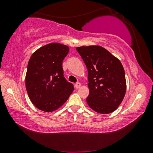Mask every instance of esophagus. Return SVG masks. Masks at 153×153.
<instances>
[{
  "instance_id": "obj_1",
  "label": "esophagus",
  "mask_w": 153,
  "mask_h": 153,
  "mask_svg": "<svg viewBox=\"0 0 153 153\" xmlns=\"http://www.w3.org/2000/svg\"><path fill=\"white\" fill-rule=\"evenodd\" d=\"M81 84L79 82H77V83H75V85H74V86H75V88H76V89H78V88H79L81 87Z\"/></svg>"
}]
</instances>
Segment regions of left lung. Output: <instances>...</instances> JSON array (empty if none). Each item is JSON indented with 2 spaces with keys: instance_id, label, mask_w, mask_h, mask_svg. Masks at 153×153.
Returning <instances> with one entry per match:
<instances>
[{
  "instance_id": "8db88e82",
  "label": "left lung",
  "mask_w": 153,
  "mask_h": 153,
  "mask_svg": "<svg viewBox=\"0 0 153 153\" xmlns=\"http://www.w3.org/2000/svg\"><path fill=\"white\" fill-rule=\"evenodd\" d=\"M76 49L88 69V104L99 114L114 112L121 104L126 92L122 63L100 46L79 47Z\"/></svg>"
}]
</instances>
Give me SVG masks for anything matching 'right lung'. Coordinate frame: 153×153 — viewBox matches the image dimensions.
Wrapping results in <instances>:
<instances>
[{
  "mask_svg": "<svg viewBox=\"0 0 153 153\" xmlns=\"http://www.w3.org/2000/svg\"><path fill=\"white\" fill-rule=\"evenodd\" d=\"M68 46L51 43L35 51L29 60L26 88L32 103L39 110L52 112L63 105L74 91L64 77L62 61Z\"/></svg>",
  "mask_w": 153,
  "mask_h": 153,
  "instance_id": "1",
  "label": "right lung"
}]
</instances>
